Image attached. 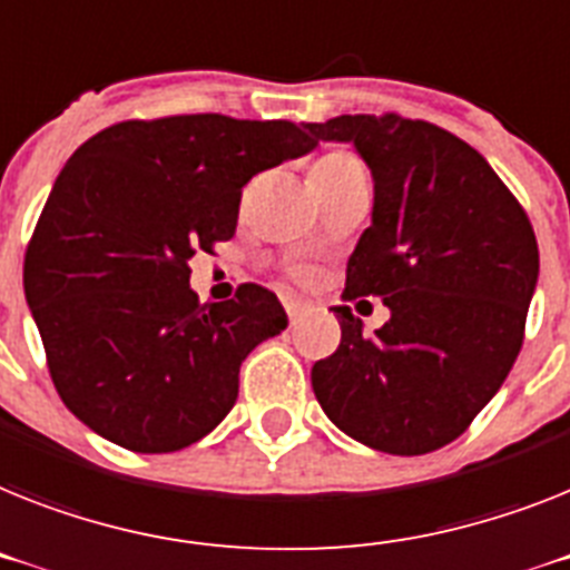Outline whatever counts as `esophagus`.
<instances>
[{
  "label": "esophagus",
  "mask_w": 570,
  "mask_h": 570,
  "mask_svg": "<svg viewBox=\"0 0 570 570\" xmlns=\"http://www.w3.org/2000/svg\"><path fill=\"white\" fill-rule=\"evenodd\" d=\"M304 313H307V304H301V301H286V315H289V324H298V318Z\"/></svg>",
  "instance_id": "34e87169"
}]
</instances>
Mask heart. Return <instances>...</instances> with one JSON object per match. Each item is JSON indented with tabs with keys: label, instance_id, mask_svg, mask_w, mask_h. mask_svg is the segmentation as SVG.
I'll return each instance as SVG.
<instances>
[{
	"label": "heart",
	"instance_id": "b5f03b06",
	"mask_svg": "<svg viewBox=\"0 0 570 570\" xmlns=\"http://www.w3.org/2000/svg\"><path fill=\"white\" fill-rule=\"evenodd\" d=\"M356 174H362L358 161L342 150L324 153L322 159H315V165L309 167V179H322V181H338Z\"/></svg>",
	"mask_w": 570,
	"mask_h": 570
}]
</instances>
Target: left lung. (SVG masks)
Segmentation results:
<instances>
[{"label": "left lung", "mask_w": 570, "mask_h": 570, "mask_svg": "<svg viewBox=\"0 0 570 570\" xmlns=\"http://www.w3.org/2000/svg\"><path fill=\"white\" fill-rule=\"evenodd\" d=\"M351 141L374 174V217L347 261L344 301L382 298L362 333L351 307L336 353L313 365L324 414L389 455H425L470 429L524 342L539 277L528 214L475 147L396 112L304 124Z\"/></svg>", "instance_id": "1"}]
</instances>
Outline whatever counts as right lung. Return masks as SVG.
Here are the masks:
<instances>
[{"instance_id":"1","label":"right lung","mask_w":570,"mask_h":570,"mask_svg":"<svg viewBox=\"0 0 570 570\" xmlns=\"http://www.w3.org/2000/svg\"><path fill=\"white\" fill-rule=\"evenodd\" d=\"M318 145L293 121L167 115L75 150L22 284L66 409L130 452H176L232 411L248 353L286 327L275 293L199 301L190 257L232 240L243 185Z\"/></svg>"}]
</instances>
